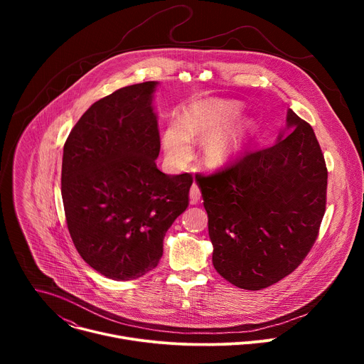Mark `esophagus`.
Returning <instances> with one entry per match:
<instances>
[{
  "instance_id": "1",
  "label": "esophagus",
  "mask_w": 364,
  "mask_h": 364,
  "mask_svg": "<svg viewBox=\"0 0 364 364\" xmlns=\"http://www.w3.org/2000/svg\"><path fill=\"white\" fill-rule=\"evenodd\" d=\"M200 196H201V193H200L198 186H197V184H193L191 188H190V201H191L193 204H196V203L200 200Z\"/></svg>"
}]
</instances>
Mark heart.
<instances>
[{
  "instance_id": "heart-1",
  "label": "heart",
  "mask_w": 364,
  "mask_h": 364,
  "mask_svg": "<svg viewBox=\"0 0 364 364\" xmlns=\"http://www.w3.org/2000/svg\"><path fill=\"white\" fill-rule=\"evenodd\" d=\"M243 107L233 100H205L191 105L181 121H171L163 132V148L174 164L186 163L191 155V138L207 135L203 142L205 160L212 164L226 161L253 134V124H235Z\"/></svg>"
}]
</instances>
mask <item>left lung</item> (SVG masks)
<instances>
[{"label":"left lung","mask_w":364,"mask_h":364,"mask_svg":"<svg viewBox=\"0 0 364 364\" xmlns=\"http://www.w3.org/2000/svg\"><path fill=\"white\" fill-rule=\"evenodd\" d=\"M291 132L233 166L196 177L209 216L215 269L257 291L289 275L313 247L326 212L327 167L316 134L292 109Z\"/></svg>","instance_id":"obj_1"}]
</instances>
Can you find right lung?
Wrapping results in <instances>:
<instances>
[{
  "label": "right lung",
  "instance_id": "right-lung-1",
  "mask_svg": "<svg viewBox=\"0 0 364 364\" xmlns=\"http://www.w3.org/2000/svg\"><path fill=\"white\" fill-rule=\"evenodd\" d=\"M157 86L144 82L99 99L63 148L69 233L83 261L115 281L136 279L159 265L164 236L188 205L191 176H168L155 164Z\"/></svg>",
  "mask_w": 364,
  "mask_h": 364
}]
</instances>
